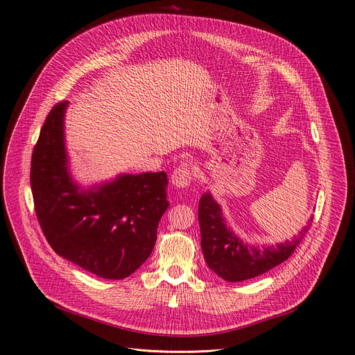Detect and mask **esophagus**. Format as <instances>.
<instances>
[{
    "mask_svg": "<svg viewBox=\"0 0 355 355\" xmlns=\"http://www.w3.org/2000/svg\"><path fill=\"white\" fill-rule=\"evenodd\" d=\"M171 181L177 188H188L193 181V173L188 170L185 165H181V167L174 170L171 175Z\"/></svg>",
    "mask_w": 355,
    "mask_h": 355,
    "instance_id": "34e87169",
    "label": "esophagus"
}]
</instances>
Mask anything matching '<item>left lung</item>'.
<instances>
[{"instance_id":"8db88e82","label":"left lung","mask_w":355,"mask_h":355,"mask_svg":"<svg viewBox=\"0 0 355 355\" xmlns=\"http://www.w3.org/2000/svg\"><path fill=\"white\" fill-rule=\"evenodd\" d=\"M201 248L207 266L230 282H240L261 275L284 263L309 231L313 218L290 241L255 247L244 243L227 225L221 205L209 193L198 204Z\"/></svg>"}]
</instances>
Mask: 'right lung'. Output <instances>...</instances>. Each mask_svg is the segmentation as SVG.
<instances>
[{
	"instance_id": "right-lung-1",
	"label": "right lung",
	"mask_w": 355,
	"mask_h": 355,
	"mask_svg": "<svg viewBox=\"0 0 355 355\" xmlns=\"http://www.w3.org/2000/svg\"><path fill=\"white\" fill-rule=\"evenodd\" d=\"M68 103L46 115L31 158L35 214L51 248L107 279H123L146 263L168 208L167 174H121L83 188L68 170L64 116Z\"/></svg>"
}]
</instances>
